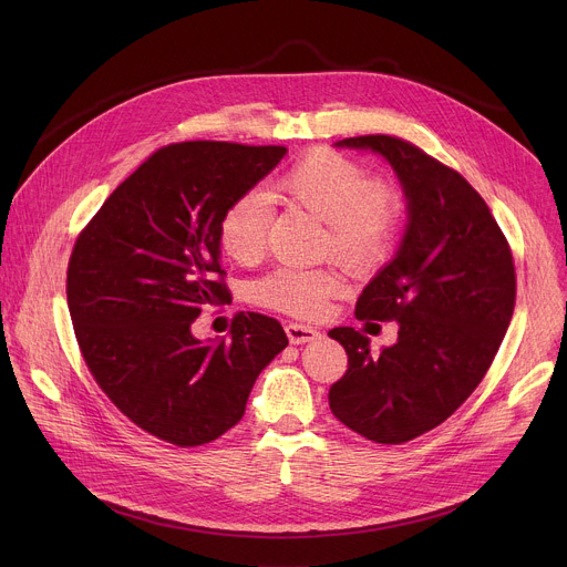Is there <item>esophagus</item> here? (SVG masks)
<instances>
[{"label": "esophagus", "instance_id": "esophagus-1", "mask_svg": "<svg viewBox=\"0 0 567 567\" xmlns=\"http://www.w3.org/2000/svg\"><path fill=\"white\" fill-rule=\"evenodd\" d=\"M285 332H287V337H289V343H293V346H302V343L316 341V339L320 337L313 328L300 326V322H287Z\"/></svg>", "mask_w": 567, "mask_h": 567}]
</instances>
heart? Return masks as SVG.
I'll return each mask as SVG.
<instances>
[{
    "mask_svg": "<svg viewBox=\"0 0 567 567\" xmlns=\"http://www.w3.org/2000/svg\"><path fill=\"white\" fill-rule=\"evenodd\" d=\"M274 193L328 224L326 249L352 269L379 265L399 235L403 204L385 179H370L352 158L332 150H311L276 182ZM271 210L262 195L235 197L219 215L217 241L221 251L251 265L262 258ZM343 291L334 269L280 267L254 285L262 307L300 318H316Z\"/></svg>",
    "mask_w": 567,
    "mask_h": 567,
    "instance_id": "1",
    "label": "heart"
}]
</instances>
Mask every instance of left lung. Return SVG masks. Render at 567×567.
I'll use <instances>...</instances> for the list:
<instances>
[{
	"mask_svg": "<svg viewBox=\"0 0 567 567\" xmlns=\"http://www.w3.org/2000/svg\"><path fill=\"white\" fill-rule=\"evenodd\" d=\"M337 145L388 158L409 226L354 309L359 320H396V343L372 354L359 330H330L348 352L330 409L377 444H403L449 420L487 374L516 305L514 258L477 190L411 141L365 134Z\"/></svg>",
	"mask_w": 567,
	"mask_h": 567,
	"instance_id": "1",
	"label": "left lung"
}]
</instances>
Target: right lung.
Masks as SVG:
<instances>
[{
    "label": "right lung",
    "instance_id": "right-lung-1",
    "mask_svg": "<svg viewBox=\"0 0 567 567\" xmlns=\"http://www.w3.org/2000/svg\"><path fill=\"white\" fill-rule=\"evenodd\" d=\"M285 152L226 141L164 145L75 239L66 305L78 348L114 406L158 440L188 449L224 435L289 343L276 318L256 311L233 316L228 341L202 343L190 332L204 305L230 298L221 210Z\"/></svg>",
    "mask_w": 567,
    "mask_h": 567
}]
</instances>
